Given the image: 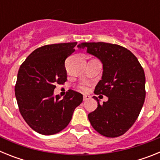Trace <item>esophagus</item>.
<instances>
[{"mask_svg":"<svg viewBox=\"0 0 160 160\" xmlns=\"http://www.w3.org/2000/svg\"><path fill=\"white\" fill-rule=\"evenodd\" d=\"M90 98V95H84L83 96V100L84 101H87V100H89Z\"/></svg>","mask_w":160,"mask_h":160,"instance_id":"obj_1","label":"esophagus"}]
</instances>
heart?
I'll return each mask as SVG.
<instances>
[{
	"mask_svg": "<svg viewBox=\"0 0 160 160\" xmlns=\"http://www.w3.org/2000/svg\"><path fill=\"white\" fill-rule=\"evenodd\" d=\"M82 90H86V89H87V87H82Z\"/></svg>",
	"mask_w": 160,
	"mask_h": 160,
	"instance_id": "heart-1",
	"label": "heart"
}]
</instances>
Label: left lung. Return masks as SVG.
<instances>
[{
  "label": "left lung",
  "instance_id": "obj_1",
  "mask_svg": "<svg viewBox=\"0 0 160 160\" xmlns=\"http://www.w3.org/2000/svg\"><path fill=\"white\" fill-rule=\"evenodd\" d=\"M78 49L97 58L102 64V78L94 94L108 98L88 114L94 129L114 138L123 135L135 123L145 100V74L138 59L128 49L105 42H82Z\"/></svg>",
  "mask_w": 160,
  "mask_h": 160
}]
</instances>
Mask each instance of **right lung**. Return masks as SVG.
Here are the masks:
<instances>
[{
    "label": "right lung",
    "instance_id": "add662e5",
    "mask_svg": "<svg viewBox=\"0 0 160 160\" xmlns=\"http://www.w3.org/2000/svg\"><path fill=\"white\" fill-rule=\"evenodd\" d=\"M77 42L47 45L35 49L20 66L15 95L28 125L45 135L57 134L70 123L82 94L70 90L63 98L53 95L55 85L67 80L65 61Z\"/></svg>",
    "mask_w": 160,
    "mask_h": 160
}]
</instances>
